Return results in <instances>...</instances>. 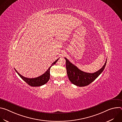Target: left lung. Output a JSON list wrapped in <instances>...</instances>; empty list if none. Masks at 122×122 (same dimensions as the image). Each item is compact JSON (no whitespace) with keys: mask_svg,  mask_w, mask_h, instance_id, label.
I'll return each mask as SVG.
<instances>
[{"mask_svg":"<svg viewBox=\"0 0 122 122\" xmlns=\"http://www.w3.org/2000/svg\"><path fill=\"white\" fill-rule=\"evenodd\" d=\"M66 61V73L68 79L74 85L79 87L88 85L95 81L102 72L105 67L107 59L104 65L100 69L93 73L85 72L79 69L76 66L72 64L65 57Z\"/></svg>","mask_w":122,"mask_h":122,"instance_id":"obj_1","label":"left lung"}]
</instances>
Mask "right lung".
<instances>
[{
    "mask_svg": "<svg viewBox=\"0 0 122 122\" xmlns=\"http://www.w3.org/2000/svg\"><path fill=\"white\" fill-rule=\"evenodd\" d=\"M58 59L59 58L57 59L54 63H53V64L51 65V66L48 69V70L44 74H43L42 75H41L39 77L35 78H28L25 77L24 76H23L20 73H19L18 72H17V71L15 68L14 69L15 71L17 73V74H18V75L30 86H33V87L41 86L46 83L49 80L50 77V68L52 66H53L57 62Z\"/></svg>",
    "mask_w": 122,
    "mask_h": 122,
    "instance_id": "right-lung-1",
    "label": "right lung"
}]
</instances>
